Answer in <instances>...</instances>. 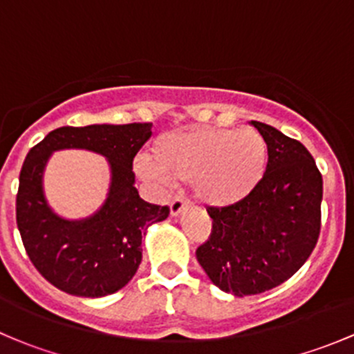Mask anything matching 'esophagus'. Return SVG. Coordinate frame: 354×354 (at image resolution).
Listing matches in <instances>:
<instances>
[{"label":"esophagus","instance_id":"esophagus-1","mask_svg":"<svg viewBox=\"0 0 354 354\" xmlns=\"http://www.w3.org/2000/svg\"><path fill=\"white\" fill-rule=\"evenodd\" d=\"M185 207H187V200H185L183 197H180V195H178V197H174L173 202H171V205H169L171 216L178 217L181 212H183Z\"/></svg>","mask_w":354,"mask_h":354}]
</instances>
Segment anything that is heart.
I'll return each instance as SVG.
<instances>
[{"label": "heart", "instance_id": "obj_1", "mask_svg": "<svg viewBox=\"0 0 354 354\" xmlns=\"http://www.w3.org/2000/svg\"><path fill=\"white\" fill-rule=\"evenodd\" d=\"M267 144L252 128H192L157 137L142 173L160 181H192L197 198L216 209L245 202L267 171Z\"/></svg>", "mask_w": 354, "mask_h": 354}]
</instances>
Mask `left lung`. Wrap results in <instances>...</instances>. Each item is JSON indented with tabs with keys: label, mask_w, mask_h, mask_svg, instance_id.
<instances>
[{
	"label": "left lung",
	"mask_w": 354,
	"mask_h": 354,
	"mask_svg": "<svg viewBox=\"0 0 354 354\" xmlns=\"http://www.w3.org/2000/svg\"><path fill=\"white\" fill-rule=\"evenodd\" d=\"M267 144L262 183L230 209L209 207L212 234L197 248L207 277L234 296L260 295L288 281L320 233L322 174L305 145L274 127L250 121Z\"/></svg>",
	"instance_id": "8db88e82"
}]
</instances>
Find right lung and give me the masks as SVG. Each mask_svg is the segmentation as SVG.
I'll list each match as a JSON object with an SVG mask.
<instances>
[{
  "mask_svg": "<svg viewBox=\"0 0 354 354\" xmlns=\"http://www.w3.org/2000/svg\"><path fill=\"white\" fill-rule=\"evenodd\" d=\"M152 123L88 124L53 130L30 149L20 171L17 226L28 259L46 281L82 298H101L127 286L142 262V238L169 216V207L140 198L133 157L151 138ZM80 148L109 160L103 205L82 220L59 216L44 194V173L55 151Z\"/></svg>",
  "mask_w": 354,
  "mask_h": 354,
  "instance_id": "add662e5",
  "label": "right lung"
}]
</instances>
